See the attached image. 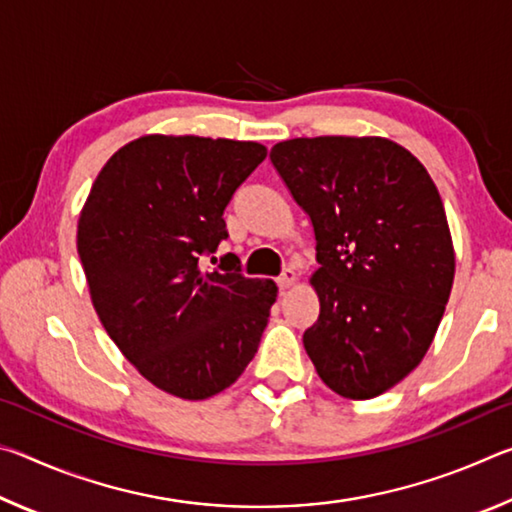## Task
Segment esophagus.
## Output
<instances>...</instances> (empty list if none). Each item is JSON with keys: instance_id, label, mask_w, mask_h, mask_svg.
<instances>
[{"instance_id": "esophagus-1", "label": "esophagus", "mask_w": 512, "mask_h": 512, "mask_svg": "<svg viewBox=\"0 0 512 512\" xmlns=\"http://www.w3.org/2000/svg\"><path fill=\"white\" fill-rule=\"evenodd\" d=\"M293 284H296V271H293V268H287V271L277 277V287H280V291L291 289Z\"/></svg>"}]
</instances>
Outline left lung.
<instances>
[{
	"mask_svg": "<svg viewBox=\"0 0 512 512\" xmlns=\"http://www.w3.org/2000/svg\"><path fill=\"white\" fill-rule=\"evenodd\" d=\"M271 162L316 235L309 359L348 400L386 393L424 359L452 293L456 257L438 189L386 137H296L275 144Z\"/></svg>",
	"mask_w": 512,
	"mask_h": 512,
	"instance_id": "1",
	"label": "left lung"
}]
</instances>
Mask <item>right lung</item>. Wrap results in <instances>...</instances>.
Here are the masks:
<instances>
[{
    "instance_id": "right-lung-1",
    "label": "right lung",
    "mask_w": 512,
    "mask_h": 512,
    "mask_svg": "<svg viewBox=\"0 0 512 512\" xmlns=\"http://www.w3.org/2000/svg\"><path fill=\"white\" fill-rule=\"evenodd\" d=\"M266 158L257 142L144 135L103 164L76 230L94 311L144 379L207 400L253 361L277 298L239 259L203 271L228 237L223 210Z\"/></svg>"
}]
</instances>
